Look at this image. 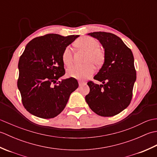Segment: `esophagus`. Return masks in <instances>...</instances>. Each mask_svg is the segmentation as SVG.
I'll use <instances>...</instances> for the list:
<instances>
[{"label":"esophagus","mask_w":157,"mask_h":157,"mask_svg":"<svg viewBox=\"0 0 157 157\" xmlns=\"http://www.w3.org/2000/svg\"><path fill=\"white\" fill-rule=\"evenodd\" d=\"M86 82H79V86H84L86 85Z\"/></svg>","instance_id":"1"}]
</instances>
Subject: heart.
Wrapping results in <instances>:
<instances>
[{
	"mask_svg": "<svg viewBox=\"0 0 157 157\" xmlns=\"http://www.w3.org/2000/svg\"><path fill=\"white\" fill-rule=\"evenodd\" d=\"M77 47L86 52L84 65H74L67 69V75L71 78L84 79L91 77L94 73V65H102L105 60V53L99 47L98 42L94 38L85 36L77 40L75 42ZM62 61L66 66L73 63V54L69 47L65 48L62 54Z\"/></svg>",
	"mask_w": 157,
	"mask_h": 157,
	"instance_id": "heart-1",
	"label": "heart"
}]
</instances>
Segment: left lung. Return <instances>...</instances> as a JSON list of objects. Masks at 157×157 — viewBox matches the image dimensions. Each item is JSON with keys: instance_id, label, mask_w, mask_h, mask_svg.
Listing matches in <instances>:
<instances>
[{"instance_id": "left-lung-1", "label": "left lung", "mask_w": 157, "mask_h": 157, "mask_svg": "<svg viewBox=\"0 0 157 157\" xmlns=\"http://www.w3.org/2000/svg\"><path fill=\"white\" fill-rule=\"evenodd\" d=\"M88 34L101 42L105 60L94 77L102 84L88 82L90 92L86 96V101L96 114L116 115L128 107L132 101L136 79L134 55L122 40L111 33L96 32Z\"/></svg>"}]
</instances>
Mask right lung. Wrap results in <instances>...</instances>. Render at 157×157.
<instances>
[{
    "label": "right lung",
    "mask_w": 157,
    "mask_h": 157,
    "mask_svg": "<svg viewBox=\"0 0 157 157\" xmlns=\"http://www.w3.org/2000/svg\"><path fill=\"white\" fill-rule=\"evenodd\" d=\"M78 37L48 34L26 45L19 60L17 87L23 106L32 115L43 119L55 117L78 88V81L73 78L56 82L65 73L63 52Z\"/></svg>",
    "instance_id": "1"
}]
</instances>
